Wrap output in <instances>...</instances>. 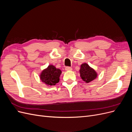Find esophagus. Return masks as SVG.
Masks as SVG:
<instances>
[{"label": "esophagus", "instance_id": "esophagus-1", "mask_svg": "<svg viewBox=\"0 0 132 132\" xmlns=\"http://www.w3.org/2000/svg\"><path fill=\"white\" fill-rule=\"evenodd\" d=\"M65 70H67V71H71V70H72L73 69H72V68H71V67H65Z\"/></svg>", "mask_w": 132, "mask_h": 132}]
</instances>
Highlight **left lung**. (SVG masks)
<instances>
[{"mask_svg":"<svg viewBox=\"0 0 132 132\" xmlns=\"http://www.w3.org/2000/svg\"><path fill=\"white\" fill-rule=\"evenodd\" d=\"M80 77L86 83L92 81L96 78L97 74L96 71L91 68L87 63H83L80 66L79 70Z\"/></svg>","mask_w":132,"mask_h":132,"instance_id":"left-lung-1","label":"left lung"}]
</instances>
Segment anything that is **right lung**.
<instances>
[{
	"mask_svg": "<svg viewBox=\"0 0 132 132\" xmlns=\"http://www.w3.org/2000/svg\"><path fill=\"white\" fill-rule=\"evenodd\" d=\"M62 71L53 65H48L42 70L40 74L41 81L47 85H55L59 81V77Z\"/></svg>",
	"mask_w": 132,
	"mask_h": 132,
	"instance_id": "right-lung-1",
	"label": "right lung"
}]
</instances>
